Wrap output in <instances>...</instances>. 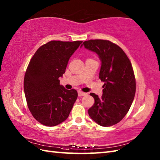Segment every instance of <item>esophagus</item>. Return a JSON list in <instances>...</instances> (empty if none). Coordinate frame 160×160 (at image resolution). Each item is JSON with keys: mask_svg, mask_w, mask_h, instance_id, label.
<instances>
[{"mask_svg": "<svg viewBox=\"0 0 160 160\" xmlns=\"http://www.w3.org/2000/svg\"><path fill=\"white\" fill-rule=\"evenodd\" d=\"M87 93H84L82 92V91H78V96H87Z\"/></svg>", "mask_w": 160, "mask_h": 160, "instance_id": "esophagus-1", "label": "esophagus"}]
</instances>
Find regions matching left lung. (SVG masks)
I'll list each match as a JSON object with an SVG mask.
<instances>
[{"instance_id":"obj_1","label":"left lung","mask_w":160,"mask_h":160,"mask_svg":"<svg viewBox=\"0 0 160 160\" xmlns=\"http://www.w3.org/2000/svg\"><path fill=\"white\" fill-rule=\"evenodd\" d=\"M83 45L99 56V78L104 82L101 98L90 93L95 102L88 113L97 124L111 127L124 118L134 99L136 82L131 62L121 47L108 40H89Z\"/></svg>"}]
</instances>
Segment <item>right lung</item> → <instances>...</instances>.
Returning a JSON list of instances; mask_svg holds the SVG:
<instances>
[{"mask_svg": "<svg viewBox=\"0 0 160 160\" xmlns=\"http://www.w3.org/2000/svg\"><path fill=\"white\" fill-rule=\"evenodd\" d=\"M82 41L52 40L40 47L30 60L24 78L27 104L33 117L54 127L69 117L78 98L76 90L60 84L70 57Z\"/></svg>", "mask_w": 160, "mask_h": 160, "instance_id": "obj_1", "label": "right lung"}]
</instances>
